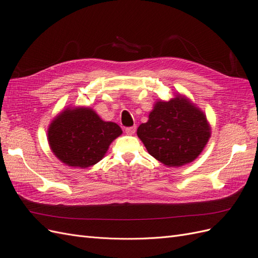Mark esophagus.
<instances>
[{
  "instance_id": "1",
  "label": "esophagus",
  "mask_w": 258,
  "mask_h": 258,
  "mask_svg": "<svg viewBox=\"0 0 258 258\" xmlns=\"http://www.w3.org/2000/svg\"><path fill=\"white\" fill-rule=\"evenodd\" d=\"M136 129H137V127H136V126H132V127H128V128H126V134H127V135H129V136H132V135H135V132H136Z\"/></svg>"
}]
</instances>
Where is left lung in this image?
Listing matches in <instances>:
<instances>
[{
	"label": "left lung",
	"instance_id": "obj_1",
	"mask_svg": "<svg viewBox=\"0 0 258 258\" xmlns=\"http://www.w3.org/2000/svg\"><path fill=\"white\" fill-rule=\"evenodd\" d=\"M137 135L147 152L166 167H182L196 159L211 137L206 114L189 98L175 93L156 101Z\"/></svg>",
	"mask_w": 258,
	"mask_h": 258
}]
</instances>
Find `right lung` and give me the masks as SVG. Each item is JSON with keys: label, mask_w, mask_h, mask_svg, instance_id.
<instances>
[{"label": "right lung", "mask_w": 258, "mask_h": 258, "mask_svg": "<svg viewBox=\"0 0 258 258\" xmlns=\"http://www.w3.org/2000/svg\"><path fill=\"white\" fill-rule=\"evenodd\" d=\"M121 128L104 121L88 106L66 107L49 123L47 140L53 155L64 165L86 169L107 153Z\"/></svg>", "instance_id": "1"}]
</instances>
